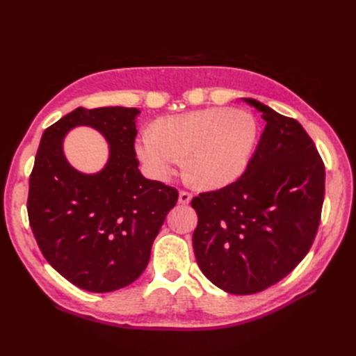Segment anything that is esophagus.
Returning a JSON list of instances; mask_svg holds the SVG:
<instances>
[{
	"label": "esophagus",
	"mask_w": 356,
	"mask_h": 356,
	"mask_svg": "<svg viewBox=\"0 0 356 356\" xmlns=\"http://www.w3.org/2000/svg\"><path fill=\"white\" fill-rule=\"evenodd\" d=\"M191 199H193V195H191L190 191H184V190L179 191V197H178V202H179V203L188 204V203L191 202Z\"/></svg>",
	"instance_id": "obj_1"
}]
</instances>
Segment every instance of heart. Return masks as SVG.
<instances>
[{
	"label": "heart",
	"instance_id": "heart-1",
	"mask_svg": "<svg viewBox=\"0 0 356 356\" xmlns=\"http://www.w3.org/2000/svg\"><path fill=\"white\" fill-rule=\"evenodd\" d=\"M258 123L243 108L212 106L160 118L154 131L136 139V156L147 172L168 181L187 156V172L203 188H221L238 179L250 163Z\"/></svg>",
	"mask_w": 356,
	"mask_h": 356
}]
</instances>
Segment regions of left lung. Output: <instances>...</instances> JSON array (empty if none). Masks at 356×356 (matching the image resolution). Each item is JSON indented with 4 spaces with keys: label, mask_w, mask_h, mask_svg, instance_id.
<instances>
[{
    "label": "left lung",
    "mask_w": 356,
    "mask_h": 356,
    "mask_svg": "<svg viewBox=\"0 0 356 356\" xmlns=\"http://www.w3.org/2000/svg\"><path fill=\"white\" fill-rule=\"evenodd\" d=\"M242 99L267 123L255 153L238 181L191 200L200 270L236 296L260 293L294 270L314 243L325 193V168L303 126Z\"/></svg>",
    "instance_id": "1"
}]
</instances>
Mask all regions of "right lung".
Masks as SVG:
<instances>
[{
	"label": "right lung",
	"instance_id": "obj_1",
	"mask_svg": "<svg viewBox=\"0 0 356 356\" xmlns=\"http://www.w3.org/2000/svg\"><path fill=\"white\" fill-rule=\"evenodd\" d=\"M138 108H77L41 136L29 178L28 217L40 250L63 277L90 293L132 284L149 261L152 245L175 207L178 191L145 178L135 153ZM88 125L109 143V160L83 175L63 153L74 127Z\"/></svg>",
	"mask_w": 356,
	"mask_h": 356
}]
</instances>
